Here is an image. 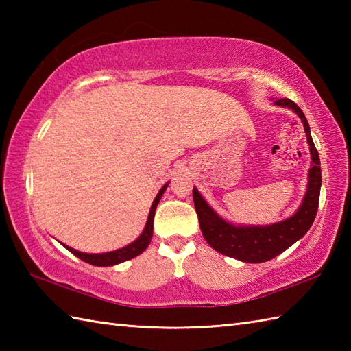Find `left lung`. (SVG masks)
<instances>
[{"instance_id":"obj_1","label":"left lung","mask_w":351,"mask_h":351,"mask_svg":"<svg viewBox=\"0 0 351 351\" xmlns=\"http://www.w3.org/2000/svg\"><path fill=\"white\" fill-rule=\"evenodd\" d=\"M274 106L288 107L295 111V114L302 119L312 155V167L309 169L306 195H304L303 202L295 214L287 220L267 226H235L232 223L221 219L206 204V200L200 196L197 189H193V199H195L200 230H202L206 243L221 255L240 259L243 263L259 264L280 255L282 252H285L308 232L315 220L318 210L319 189H322V167H319L318 151L311 136L309 123L300 107L291 99H276Z\"/></svg>"}]
</instances>
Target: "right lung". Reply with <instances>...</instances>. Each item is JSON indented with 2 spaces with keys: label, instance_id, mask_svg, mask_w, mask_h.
<instances>
[{
  "label": "right lung",
  "instance_id": "right-lung-1",
  "mask_svg": "<svg viewBox=\"0 0 351 351\" xmlns=\"http://www.w3.org/2000/svg\"><path fill=\"white\" fill-rule=\"evenodd\" d=\"M167 185H162L161 190L158 191V195H156L155 200L152 202L151 206V211H149L147 215V221H146V226L143 229V232L137 238L136 241H132L131 244L125 245L122 249H117L113 252H107V253H83V252H78L75 249L69 247V245H64L66 249H68L71 253H73L77 258H80L81 261H84L87 264H92V265H98V267H108V265H116V264H121L123 261H128L138 256L140 253H143L146 250V247L151 243V238L154 234V215H155V210H156V205H158L160 199L162 196V193L166 191Z\"/></svg>",
  "mask_w": 351,
  "mask_h": 351
}]
</instances>
